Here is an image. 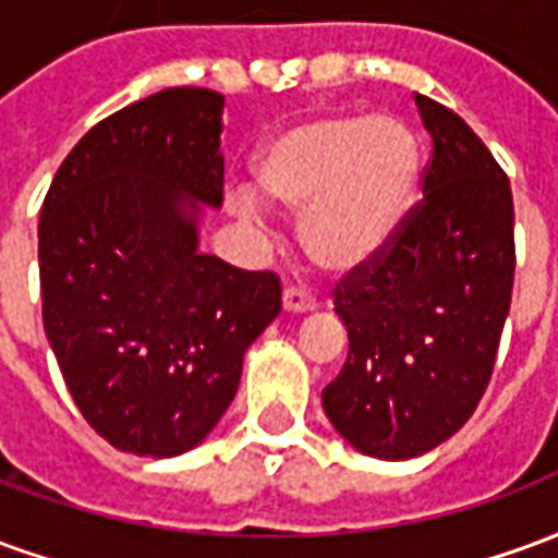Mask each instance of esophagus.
I'll use <instances>...</instances> for the list:
<instances>
[{
    "label": "esophagus",
    "mask_w": 558,
    "mask_h": 558,
    "mask_svg": "<svg viewBox=\"0 0 558 558\" xmlns=\"http://www.w3.org/2000/svg\"><path fill=\"white\" fill-rule=\"evenodd\" d=\"M316 299L311 292L299 290V287H287L283 290V311L287 314H307V311H314Z\"/></svg>",
    "instance_id": "34e87169"
}]
</instances>
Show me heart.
I'll return each mask as SVG.
<instances>
[{
  "instance_id": "1",
  "label": "heart",
  "mask_w": 558,
  "mask_h": 558,
  "mask_svg": "<svg viewBox=\"0 0 558 558\" xmlns=\"http://www.w3.org/2000/svg\"><path fill=\"white\" fill-rule=\"evenodd\" d=\"M256 191L302 211L299 235L316 266L350 275L395 242L418 196L421 146L388 113H328L287 128L254 163ZM239 218L256 223L254 196H239Z\"/></svg>"
}]
</instances>
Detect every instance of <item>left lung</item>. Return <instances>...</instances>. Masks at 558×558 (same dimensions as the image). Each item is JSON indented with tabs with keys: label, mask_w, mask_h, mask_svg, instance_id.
<instances>
[{
	"label": "left lung",
	"mask_w": 558,
	"mask_h": 558,
	"mask_svg": "<svg viewBox=\"0 0 558 558\" xmlns=\"http://www.w3.org/2000/svg\"><path fill=\"white\" fill-rule=\"evenodd\" d=\"M415 104L433 140L424 199L371 266L335 287L350 352L323 388L335 430L379 460L427 454L466 424L514 287L508 175L460 116L424 95Z\"/></svg>",
	"instance_id": "obj_1"
}]
</instances>
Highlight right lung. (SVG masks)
Returning <instances> with one entry per match:
<instances>
[{"mask_svg":"<svg viewBox=\"0 0 558 558\" xmlns=\"http://www.w3.org/2000/svg\"><path fill=\"white\" fill-rule=\"evenodd\" d=\"M223 95L163 89L107 116L62 160L38 223L44 331L107 442L175 457L215 430L280 280L199 251L223 199Z\"/></svg>","mask_w":558,"mask_h":558,"instance_id":"add662e5","label":"right lung"}]
</instances>
